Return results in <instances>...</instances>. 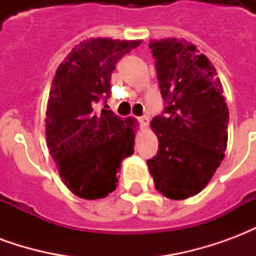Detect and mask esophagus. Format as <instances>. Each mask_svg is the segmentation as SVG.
<instances>
[{
	"instance_id": "34e87169",
	"label": "esophagus",
	"mask_w": 256,
	"mask_h": 256,
	"mask_svg": "<svg viewBox=\"0 0 256 256\" xmlns=\"http://www.w3.org/2000/svg\"><path fill=\"white\" fill-rule=\"evenodd\" d=\"M138 120H140V123H141V126H142V128H146V126L150 124V118L148 116H141Z\"/></svg>"
}]
</instances>
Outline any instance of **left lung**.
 <instances>
[{
	"mask_svg": "<svg viewBox=\"0 0 256 256\" xmlns=\"http://www.w3.org/2000/svg\"><path fill=\"white\" fill-rule=\"evenodd\" d=\"M164 115L150 128L159 152L148 160L155 188L172 200L203 190L225 158L229 110L214 66L186 40H150Z\"/></svg>",
	"mask_w": 256,
	"mask_h": 256,
	"instance_id": "8db88e82",
	"label": "left lung"
}]
</instances>
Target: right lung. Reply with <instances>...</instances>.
Listing matches in <instances>:
<instances>
[{
	"label": "right lung",
	"instance_id": "obj_1",
	"mask_svg": "<svg viewBox=\"0 0 256 256\" xmlns=\"http://www.w3.org/2000/svg\"><path fill=\"white\" fill-rule=\"evenodd\" d=\"M140 44L141 40H84L53 76L45 119L48 150L64 185L80 198H104L114 192L120 162L134 154L137 120L94 108L110 94L118 62Z\"/></svg>",
	"mask_w": 256,
	"mask_h": 256
}]
</instances>
